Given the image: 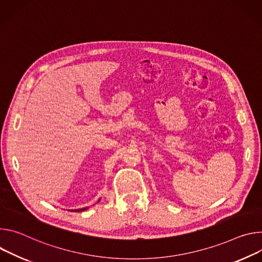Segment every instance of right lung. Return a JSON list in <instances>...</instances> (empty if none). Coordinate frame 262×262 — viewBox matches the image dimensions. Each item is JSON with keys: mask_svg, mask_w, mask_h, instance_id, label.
I'll use <instances>...</instances> for the list:
<instances>
[{"mask_svg": "<svg viewBox=\"0 0 262 262\" xmlns=\"http://www.w3.org/2000/svg\"><path fill=\"white\" fill-rule=\"evenodd\" d=\"M101 200V199H100ZM100 200L98 201V202H100ZM86 209H89V207H85V208H81V209H77V210H74V211H76V212H80V211H83V210H86ZM73 211V210H72Z\"/></svg>", "mask_w": 262, "mask_h": 262, "instance_id": "obj_1", "label": "right lung"}]
</instances>
